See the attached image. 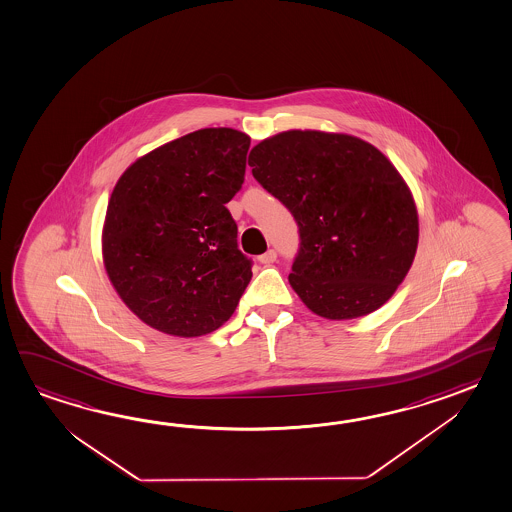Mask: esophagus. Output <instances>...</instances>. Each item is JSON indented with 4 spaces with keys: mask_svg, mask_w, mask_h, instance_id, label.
I'll return each mask as SVG.
<instances>
[{
    "mask_svg": "<svg viewBox=\"0 0 512 512\" xmlns=\"http://www.w3.org/2000/svg\"><path fill=\"white\" fill-rule=\"evenodd\" d=\"M276 258H278L276 251H274V249H269V251L265 252V254H261L258 260H260V263H263V265H271V263L276 261Z\"/></svg>",
    "mask_w": 512,
    "mask_h": 512,
    "instance_id": "34e87169",
    "label": "esophagus"
}]
</instances>
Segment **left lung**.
<instances>
[{"label":"left lung","mask_w":512,"mask_h":512,"mask_svg":"<svg viewBox=\"0 0 512 512\" xmlns=\"http://www.w3.org/2000/svg\"><path fill=\"white\" fill-rule=\"evenodd\" d=\"M249 165L298 223L289 283L301 301L327 320L380 309L411 269L420 232L391 161L356 136L287 131L258 143Z\"/></svg>","instance_id":"left-lung-1"}]
</instances>
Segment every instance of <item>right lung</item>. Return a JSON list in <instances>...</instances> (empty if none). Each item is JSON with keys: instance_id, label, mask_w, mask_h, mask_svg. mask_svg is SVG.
Returning <instances> with one entry per match:
<instances>
[{"instance_id": "add662e5", "label": "right lung", "mask_w": 512, "mask_h": 512, "mask_svg": "<svg viewBox=\"0 0 512 512\" xmlns=\"http://www.w3.org/2000/svg\"><path fill=\"white\" fill-rule=\"evenodd\" d=\"M247 134L201 129L121 174L103 225V261L121 300L152 329L194 338L220 329L252 278L225 207L245 180Z\"/></svg>"}]
</instances>
